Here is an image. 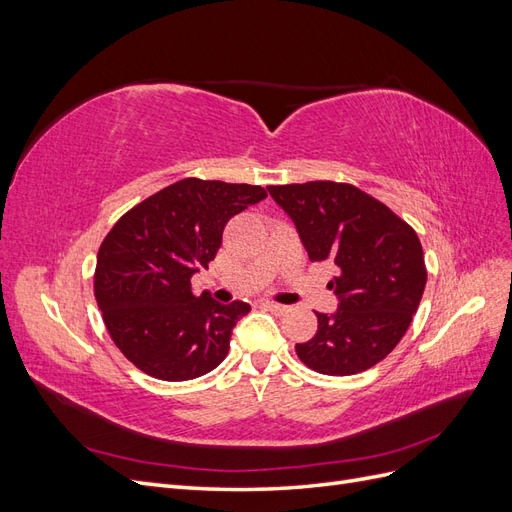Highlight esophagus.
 I'll return each instance as SVG.
<instances>
[{"mask_svg": "<svg viewBox=\"0 0 512 512\" xmlns=\"http://www.w3.org/2000/svg\"><path fill=\"white\" fill-rule=\"evenodd\" d=\"M262 305H265V307L269 309V312H273V314H277V316H284V314H288V312H290V307H288V305H282V303L265 301Z\"/></svg>", "mask_w": 512, "mask_h": 512, "instance_id": "obj_1", "label": "esophagus"}]
</instances>
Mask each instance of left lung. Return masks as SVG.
<instances>
[{
  "label": "left lung",
  "mask_w": 512,
  "mask_h": 512,
  "mask_svg": "<svg viewBox=\"0 0 512 512\" xmlns=\"http://www.w3.org/2000/svg\"><path fill=\"white\" fill-rule=\"evenodd\" d=\"M299 232L312 262H333V314H316L318 331L297 344L318 374L350 376L380 363L408 331L427 271L416 232L374 196L348 183L269 185Z\"/></svg>",
  "instance_id": "8db88e82"
}]
</instances>
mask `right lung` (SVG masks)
<instances>
[{
  "instance_id": "1",
  "label": "right lung",
  "mask_w": 512,
  "mask_h": 512,
  "mask_svg": "<svg viewBox=\"0 0 512 512\" xmlns=\"http://www.w3.org/2000/svg\"><path fill=\"white\" fill-rule=\"evenodd\" d=\"M267 198L260 185L181 179L130 209L98 250L94 292L117 348L145 374L194 380L228 354L250 312L243 301L194 297L192 275L209 269L224 226Z\"/></svg>"
}]
</instances>
